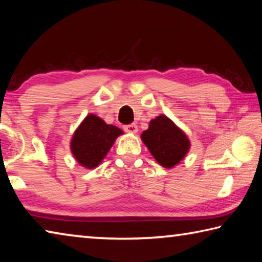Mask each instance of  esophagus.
<instances>
[{
    "label": "esophagus",
    "instance_id": "esophagus-1",
    "mask_svg": "<svg viewBox=\"0 0 262 262\" xmlns=\"http://www.w3.org/2000/svg\"><path fill=\"white\" fill-rule=\"evenodd\" d=\"M123 130L126 133H136L137 132V126L135 123H130V125L123 126Z\"/></svg>",
    "mask_w": 262,
    "mask_h": 262
}]
</instances>
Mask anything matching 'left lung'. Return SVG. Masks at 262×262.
<instances>
[{"label":"left lung","mask_w":262,"mask_h":262,"mask_svg":"<svg viewBox=\"0 0 262 262\" xmlns=\"http://www.w3.org/2000/svg\"><path fill=\"white\" fill-rule=\"evenodd\" d=\"M141 137L155 159L166 168L177 165L189 149L187 136L165 115L150 121Z\"/></svg>","instance_id":"8db88e82"}]
</instances>
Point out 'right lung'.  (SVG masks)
<instances>
[{"label":"right lung","instance_id":"1","mask_svg":"<svg viewBox=\"0 0 262 262\" xmlns=\"http://www.w3.org/2000/svg\"><path fill=\"white\" fill-rule=\"evenodd\" d=\"M121 134L123 133L118 127L89 114L73 136L72 152L81 165L94 168L103 161L115 139Z\"/></svg>","mask_w":262,"mask_h":262}]
</instances>
